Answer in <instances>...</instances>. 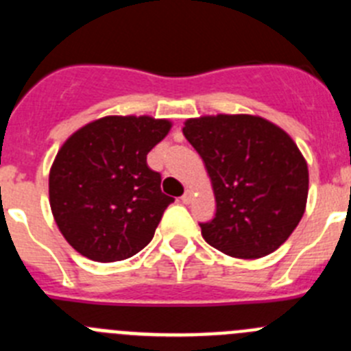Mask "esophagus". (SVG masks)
<instances>
[{
	"mask_svg": "<svg viewBox=\"0 0 351 351\" xmlns=\"http://www.w3.org/2000/svg\"><path fill=\"white\" fill-rule=\"evenodd\" d=\"M181 200H182V202H184V204H190L191 200H193V191H191V190H186L184 193H182Z\"/></svg>",
	"mask_w": 351,
	"mask_h": 351,
	"instance_id": "esophagus-1",
	"label": "esophagus"
}]
</instances>
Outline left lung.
<instances>
[{"label":"left lung","mask_w":351,"mask_h":351,"mask_svg":"<svg viewBox=\"0 0 351 351\" xmlns=\"http://www.w3.org/2000/svg\"><path fill=\"white\" fill-rule=\"evenodd\" d=\"M186 141L204 160L216 216L202 237L234 258H262L295 230L306 210L308 163L293 138L251 114L186 119Z\"/></svg>","instance_id":"1"}]
</instances>
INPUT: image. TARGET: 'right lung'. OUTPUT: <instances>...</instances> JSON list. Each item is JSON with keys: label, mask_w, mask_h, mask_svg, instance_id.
Here are the masks:
<instances>
[{"label": "right lung", "mask_w": 351, "mask_h": 351, "mask_svg": "<svg viewBox=\"0 0 351 351\" xmlns=\"http://www.w3.org/2000/svg\"><path fill=\"white\" fill-rule=\"evenodd\" d=\"M172 123L151 116H105L71 133L49 172L54 221L75 251L95 262H117L147 246L173 198L147 153Z\"/></svg>", "instance_id": "right-lung-1"}]
</instances>
